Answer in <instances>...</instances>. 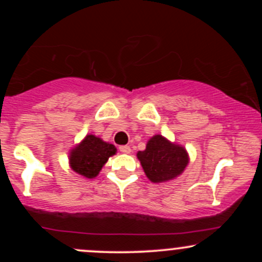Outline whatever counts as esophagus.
<instances>
[{
  "label": "esophagus",
  "instance_id": "esophagus-1",
  "mask_svg": "<svg viewBox=\"0 0 262 262\" xmlns=\"http://www.w3.org/2000/svg\"><path fill=\"white\" fill-rule=\"evenodd\" d=\"M119 150H121L122 152H124V154H129V152L132 151L130 146H129V145H121V146H119Z\"/></svg>",
  "mask_w": 262,
  "mask_h": 262
}]
</instances>
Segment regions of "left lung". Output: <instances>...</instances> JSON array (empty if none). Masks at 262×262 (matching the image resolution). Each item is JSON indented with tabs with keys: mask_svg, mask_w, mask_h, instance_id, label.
I'll use <instances>...</instances> for the list:
<instances>
[{
	"mask_svg": "<svg viewBox=\"0 0 262 262\" xmlns=\"http://www.w3.org/2000/svg\"><path fill=\"white\" fill-rule=\"evenodd\" d=\"M137 155L144 172L152 182L175 179L188 164L186 150L176 144H171L161 135L152 137L146 144V149Z\"/></svg>",
	"mask_w": 262,
	"mask_h": 262,
	"instance_id": "8db88e82",
	"label": "left lung"
}]
</instances>
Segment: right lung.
Instances as JSON below:
<instances>
[{
  "label": "right lung",
  "instance_id": "add662e5",
  "mask_svg": "<svg viewBox=\"0 0 262 262\" xmlns=\"http://www.w3.org/2000/svg\"><path fill=\"white\" fill-rule=\"evenodd\" d=\"M116 146L112 144L104 143L95 135H87L85 140L71 151V169L87 179H93L98 175L108 158L116 154Z\"/></svg>",
  "mask_w": 262,
  "mask_h": 262
}]
</instances>
